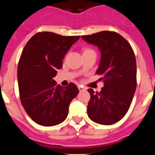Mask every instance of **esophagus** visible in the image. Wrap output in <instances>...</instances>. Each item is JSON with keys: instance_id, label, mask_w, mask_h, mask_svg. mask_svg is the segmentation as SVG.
Instances as JSON below:
<instances>
[{"instance_id": "esophagus-1", "label": "esophagus", "mask_w": 155, "mask_h": 155, "mask_svg": "<svg viewBox=\"0 0 155 155\" xmlns=\"http://www.w3.org/2000/svg\"><path fill=\"white\" fill-rule=\"evenodd\" d=\"M78 89H79V91H84V90H85V88H84L83 86L78 85Z\"/></svg>"}]
</instances>
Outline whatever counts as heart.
Segmentation results:
<instances>
[{"instance_id":"1","label":"heart","mask_w":155,"mask_h":155,"mask_svg":"<svg viewBox=\"0 0 155 155\" xmlns=\"http://www.w3.org/2000/svg\"><path fill=\"white\" fill-rule=\"evenodd\" d=\"M89 51H93V50H90V49H84V53H85V52H89Z\"/></svg>"}]
</instances>
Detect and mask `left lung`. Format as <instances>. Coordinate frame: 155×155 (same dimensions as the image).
I'll return each instance as SVG.
<instances>
[{
    "mask_svg": "<svg viewBox=\"0 0 155 155\" xmlns=\"http://www.w3.org/2000/svg\"><path fill=\"white\" fill-rule=\"evenodd\" d=\"M81 38L101 52L97 74L104 82L100 92L88 89V117L94 123L111 125L120 121L130 106L137 87V64L134 50L124 37L102 31Z\"/></svg>",
    "mask_w": 155,
    "mask_h": 155,
    "instance_id": "obj_1",
    "label": "left lung"
}]
</instances>
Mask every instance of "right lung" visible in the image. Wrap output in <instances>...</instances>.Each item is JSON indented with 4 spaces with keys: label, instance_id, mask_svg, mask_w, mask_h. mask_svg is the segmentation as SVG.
<instances>
[{
    "label": "right lung",
    "instance_id": "1",
    "mask_svg": "<svg viewBox=\"0 0 155 155\" xmlns=\"http://www.w3.org/2000/svg\"><path fill=\"white\" fill-rule=\"evenodd\" d=\"M79 38L42 31L35 34L23 49L18 65L20 99L27 114L39 125L52 127L64 122L70 103L79 93L74 83L61 87L53 79Z\"/></svg>",
    "mask_w": 155,
    "mask_h": 155
}]
</instances>
